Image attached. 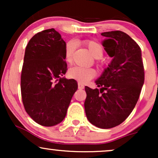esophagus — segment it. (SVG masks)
I'll list each match as a JSON object with an SVG mask.
<instances>
[{
    "mask_svg": "<svg viewBox=\"0 0 158 158\" xmlns=\"http://www.w3.org/2000/svg\"><path fill=\"white\" fill-rule=\"evenodd\" d=\"M78 88H79V89H84L85 86L83 85H81V83H78Z\"/></svg>",
    "mask_w": 158,
    "mask_h": 158,
    "instance_id": "1",
    "label": "esophagus"
}]
</instances>
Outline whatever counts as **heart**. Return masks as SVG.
Masks as SVG:
<instances>
[{
  "label": "heart",
  "mask_w": 158,
  "mask_h": 158,
  "mask_svg": "<svg viewBox=\"0 0 158 158\" xmlns=\"http://www.w3.org/2000/svg\"><path fill=\"white\" fill-rule=\"evenodd\" d=\"M85 46L88 49L91 55L95 59H99L103 55V48L99 43L93 40H86L84 41ZM76 50L74 41H69L65 45L64 58L65 61L70 64L73 60V52ZM68 75L71 79H75L81 84L88 82L96 76V72L92 68H82L79 67H73L68 70Z\"/></svg>",
  "instance_id": "obj_1"
}]
</instances>
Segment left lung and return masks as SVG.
<instances>
[{"label": "left lung", "mask_w": 158, "mask_h": 158, "mask_svg": "<svg viewBox=\"0 0 158 158\" xmlns=\"http://www.w3.org/2000/svg\"><path fill=\"white\" fill-rule=\"evenodd\" d=\"M101 35L112 60L95 81L99 89L85 86V110L91 124L110 128L126 120L135 108L144 83V68L141 49L129 35L119 30Z\"/></svg>", "instance_id": "obj_1"}]
</instances>
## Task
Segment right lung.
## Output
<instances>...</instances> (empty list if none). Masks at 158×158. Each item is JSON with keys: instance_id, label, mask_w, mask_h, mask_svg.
<instances>
[{"instance_id": "add662e5", "label": "right lung", "mask_w": 158, "mask_h": 158, "mask_svg": "<svg viewBox=\"0 0 158 158\" xmlns=\"http://www.w3.org/2000/svg\"><path fill=\"white\" fill-rule=\"evenodd\" d=\"M66 43L55 29L35 34L27 45L21 90L27 113L38 124L53 126L62 122L78 88L75 79L63 77L67 65Z\"/></svg>"}]
</instances>
